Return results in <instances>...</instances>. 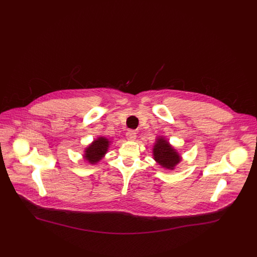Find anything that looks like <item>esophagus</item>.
Listing matches in <instances>:
<instances>
[{
	"label": "esophagus",
	"instance_id": "1",
	"mask_svg": "<svg viewBox=\"0 0 257 257\" xmlns=\"http://www.w3.org/2000/svg\"><path fill=\"white\" fill-rule=\"evenodd\" d=\"M136 134H137V133H136L135 131H129V132H127V133H126V138H127V140L134 141V140L136 139V137H137Z\"/></svg>",
	"mask_w": 257,
	"mask_h": 257
}]
</instances>
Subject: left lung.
<instances>
[{
	"mask_svg": "<svg viewBox=\"0 0 257 257\" xmlns=\"http://www.w3.org/2000/svg\"><path fill=\"white\" fill-rule=\"evenodd\" d=\"M153 156L159 165L168 170H174L176 165L181 162V156L164 137L157 138L153 148Z\"/></svg>",
	"mask_w": 257,
	"mask_h": 257,
	"instance_id": "1",
	"label": "left lung"
}]
</instances>
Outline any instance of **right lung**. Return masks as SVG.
Returning <instances> with one entry per match:
<instances>
[{
    "instance_id": "obj_1",
    "label": "right lung",
    "mask_w": 257,
    "mask_h": 257,
    "mask_svg": "<svg viewBox=\"0 0 257 257\" xmlns=\"http://www.w3.org/2000/svg\"><path fill=\"white\" fill-rule=\"evenodd\" d=\"M109 145H110V141L107 138L105 137L97 138L85 149L84 159L88 161L90 164H96L98 161L102 159L104 155L107 153Z\"/></svg>"
}]
</instances>
